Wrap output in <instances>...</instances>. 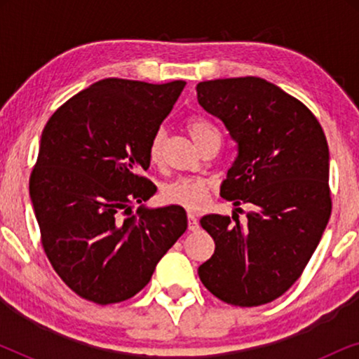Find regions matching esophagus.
<instances>
[{
	"label": "esophagus",
	"mask_w": 359,
	"mask_h": 359,
	"mask_svg": "<svg viewBox=\"0 0 359 359\" xmlns=\"http://www.w3.org/2000/svg\"><path fill=\"white\" fill-rule=\"evenodd\" d=\"M188 229L189 230H198L199 229V222H198V219H196V215L194 214H188Z\"/></svg>",
	"instance_id": "esophagus-1"
}]
</instances>
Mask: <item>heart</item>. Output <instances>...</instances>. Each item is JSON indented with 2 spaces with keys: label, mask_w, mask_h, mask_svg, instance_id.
Wrapping results in <instances>:
<instances>
[{
  "label": "heart",
  "mask_w": 359,
  "mask_h": 359,
  "mask_svg": "<svg viewBox=\"0 0 359 359\" xmlns=\"http://www.w3.org/2000/svg\"><path fill=\"white\" fill-rule=\"evenodd\" d=\"M189 135L193 137V140L198 142L208 134H217L215 127L209 124L208 121L201 119V117H193L186 122ZM163 132H156L151 139L150 144V158L156 161L161 155V147H163ZM208 194H209V183L204 180H191V178H181L176 180L168 186H165L163 193H161V199L166 204H175L181 205V208L189 209V210H199L204 208V204L208 203Z\"/></svg>",
  "instance_id": "b5f03b06"
}]
</instances>
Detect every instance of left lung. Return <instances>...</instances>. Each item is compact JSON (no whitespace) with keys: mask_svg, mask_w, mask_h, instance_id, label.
Returning <instances> with one entry per match:
<instances>
[{"mask_svg":"<svg viewBox=\"0 0 359 359\" xmlns=\"http://www.w3.org/2000/svg\"><path fill=\"white\" fill-rule=\"evenodd\" d=\"M196 91L237 145L220 196L255 208L245 224L238 215L235 224L220 214L201 219L215 250L199 278L220 301L262 306L297 281L330 219L325 134L301 101L263 78L201 81Z\"/></svg>","mask_w":359,"mask_h":359,"instance_id":"obj_1","label":"left lung"}]
</instances>
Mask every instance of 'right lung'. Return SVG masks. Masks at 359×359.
<instances>
[{
  "label": "right lung",
  "instance_id": "right-lung-1",
  "mask_svg": "<svg viewBox=\"0 0 359 359\" xmlns=\"http://www.w3.org/2000/svg\"><path fill=\"white\" fill-rule=\"evenodd\" d=\"M184 85L106 78L43 127L29 193L47 258L86 301L106 306L135 296L188 227L181 205L147 208L155 188L140 175ZM132 202L141 208L126 216Z\"/></svg>",
  "mask_w": 359,
  "mask_h": 359
}]
</instances>
